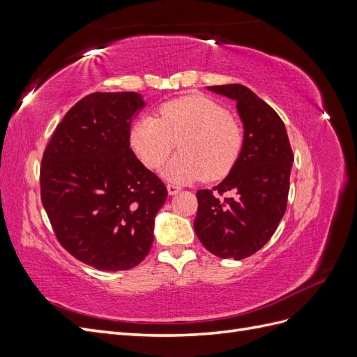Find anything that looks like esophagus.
Segmentation results:
<instances>
[{
  "instance_id": "34e87169",
  "label": "esophagus",
  "mask_w": 357,
  "mask_h": 357,
  "mask_svg": "<svg viewBox=\"0 0 357 357\" xmlns=\"http://www.w3.org/2000/svg\"><path fill=\"white\" fill-rule=\"evenodd\" d=\"M167 190H168V193L169 195L172 197V195H177V193L181 190L178 186H176V185H168L167 186Z\"/></svg>"
}]
</instances>
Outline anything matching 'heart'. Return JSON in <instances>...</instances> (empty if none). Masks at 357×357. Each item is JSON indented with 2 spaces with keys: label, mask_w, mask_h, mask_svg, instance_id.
<instances>
[{
  "label": "heart",
  "mask_w": 357,
  "mask_h": 357,
  "mask_svg": "<svg viewBox=\"0 0 357 357\" xmlns=\"http://www.w3.org/2000/svg\"><path fill=\"white\" fill-rule=\"evenodd\" d=\"M180 153L162 168L174 183L210 180L228 174L243 146V129L223 107L192 93L165 102L159 117L143 114L129 129V146L143 165L158 168L174 150Z\"/></svg>",
  "instance_id": "heart-1"
}]
</instances>
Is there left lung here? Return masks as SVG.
<instances>
[{
  "label": "left lung",
  "instance_id": "8db88e82",
  "mask_svg": "<svg viewBox=\"0 0 357 357\" xmlns=\"http://www.w3.org/2000/svg\"><path fill=\"white\" fill-rule=\"evenodd\" d=\"M207 89L236 102L244 134L229 174L197 192L193 228L210 253L241 261L261 250L283 219L294 153L283 121L255 92L236 83ZM225 191L234 197L220 200Z\"/></svg>",
  "mask_w": 357,
  "mask_h": 357
}]
</instances>
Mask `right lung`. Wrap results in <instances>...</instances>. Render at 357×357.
Instances as JSON below:
<instances>
[{"label":"right lung","mask_w":357,"mask_h":357,"mask_svg":"<svg viewBox=\"0 0 357 357\" xmlns=\"http://www.w3.org/2000/svg\"><path fill=\"white\" fill-rule=\"evenodd\" d=\"M142 93L95 92L63 116L41 160V201L59 243L100 271L147 256L167 188L129 147Z\"/></svg>","instance_id":"obj_1"}]
</instances>
